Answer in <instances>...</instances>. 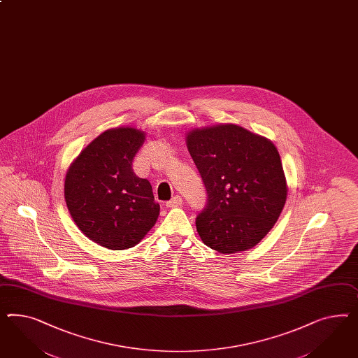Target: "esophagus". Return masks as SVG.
<instances>
[{"instance_id": "34e87169", "label": "esophagus", "mask_w": 358, "mask_h": 358, "mask_svg": "<svg viewBox=\"0 0 358 358\" xmlns=\"http://www.w3.org/2000/svg\"><path fill=\"white\" fill-rule=\"evenodd\" d=\"M182 203H183V199L180 196H174L170 201L166 203V206L167 208H176V206H180Z\"/></svg>"}]
</instances>
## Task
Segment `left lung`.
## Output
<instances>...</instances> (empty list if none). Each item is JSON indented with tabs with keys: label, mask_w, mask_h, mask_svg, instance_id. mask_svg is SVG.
Returning <instances> with one entry per match:
<instances>
[{
	"label": "left lung",
	"mask_w": 358,
	"mask_h": 358,
	"mask_svg": "<svg viewBox=\"0 0 358 358\" xmlns=\"http://www.w3.org/2000/svg\"><path fill=\"white\" fill-rule=\"evenodd\" d=\"M185 140L208 194L196 218L201 241L221 254L252 248L285 205L287 187L276 146L235 124L197 128Z\"/></svg>",
	"instance_id": "8db88e82"
}]
</instances>
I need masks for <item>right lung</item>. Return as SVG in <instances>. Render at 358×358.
<instances>
[{"instance_id": "obj_1", "label": "right lung", "mask_w": 358, "mask_h": 358, "mask_svg": "<svg viewBox=\"0 0 358 358\" xmlns=\"http://www.w3.org/2000/svg\"><path fill=\"white\" fill-rule=\"evenodd\" d=\"M143 141L140 129H108L82 150L65 176L64 194L73 221L108 250L137 245L159 215L149 180L133 173V158Z\"/></svg>"}]
</instances>
